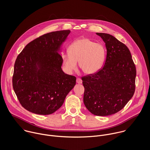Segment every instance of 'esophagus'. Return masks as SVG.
<instances>
[{
    "mask_svg": "<svg viewBox=\"0 0 150 150\" xmlns=\"http://www.w3.org/2000/svg\"><path fill=\"white\" fill-rule=\"evenodd\" d=\"M76 82H77V83H78V84H82L83 81H82V80H81V79L77 78V80H76Z\"/></svg>",
    "mask_w": 150,
    "mask_h": 150,
    "instance_id": "34e87169",
    "label": "esophagus"
}]
</instances>
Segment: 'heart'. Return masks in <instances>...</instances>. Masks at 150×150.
<instances>
[{
	"label": "heart",
	"instance_id": "heart-1",
	"mask_svg": "<svg viewBox=\"0 0 150 150\" xmlns=\"http://www.w3.org/2000/svg\"><path fill=\"white\" fill-rule=\"evenodd\" d=\"M106 56V49L102 44L83 38L70 44L68 53L62 54V61L64 70L68 73L76 69L79 62L80 68L85 74H92L102 67Z\"/></svg>",
	"mask_w": 150,
	"mask_h": 150
}]
</instances>
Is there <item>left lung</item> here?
<instances>
[{
    "label": "left lung",
    "instance_id": "1",
    "mask_svg": "<svg viewBox=\"0 0 150 150\" xmlns=\"http://www.w3.org/2000/svg\"><path fill=\"white\" fill-rule=\"evenodd\" d=\"M105 43L104 66L83 77L84 103L93 114L107 116L122 110L133 96L136 70L128 48L113 36L96 33Z\"/></svg>",
    "mask_w": 150,
    "mask_h": 150
}]
</instances>
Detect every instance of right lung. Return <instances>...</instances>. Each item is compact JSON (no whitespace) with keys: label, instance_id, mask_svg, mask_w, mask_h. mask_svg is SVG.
Here are the masks:
<instances>
[{"label":"right lung","instance_id":"add662e5","mask_svg":"<svg viewBox=\"0 0 150 150\" xmlns=\"http://www.w3.org/2000/svg\"><path fill=\"white\" fill-rule=\"evenodd\" d=\"M70 30L52 32L28 43L18 55L13 86L22 106L36 114L48 115L64 104L76 83L61 66V47Z\"/></svg>","mask_w":150,"mask_h":150}]
</instances>
